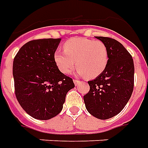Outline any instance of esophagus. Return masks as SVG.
I'll use <instances>...</instances> for the list:
<instances>
[{
	"instance_id": "esophagus-1",
	"label": "esophagus",
	"mask_w": 148,
	"mask_h": 148,
	"mask_svg": "<svg viewBox=\"0 0 148 148\" xmlns=\"http://www.w3.org/2000/svg\"><path fill=\"white\" fill-rule=\"evenodd\" d=\"M74 84H75V86H78V84H79L81 82H80V81H78V80H77V79H74Z\"/></svg>"
}]
</instances>
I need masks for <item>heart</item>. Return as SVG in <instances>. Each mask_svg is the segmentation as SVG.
Returning a JSON list of instances; mask_svg holds the SVG:
<instances>
[{"instance_id": "b5f03b06", "label": "heart", "mask_w": 148, "mask_h": 148, "mask_svg": "<svg viewBox=\"0 0 148 148\" xmlns=\"http://www.w3.org/2000/svg\"><path fill=\"white\" fill-rule=\"evenodd\" d=\"M64 51L54 53L55 62L63 74H70L77 66L78 74L94 78L99 76L108 65V48L100 40L70 39L64 44Z\"/></svg>"}]
</instances>
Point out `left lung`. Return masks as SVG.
I'll return each instance as SVG.
<instances>
[{
    "mask_svg": "<svg viewBox=\"0 0 148 148\" xmlns=\"http://www.w3.org/2000/svg\"><path fill=\"white\" fill-rule=\"evenodd\" d=\"M108 51V65L95 79L88 82L90 91L83 96L86 108L98 119L105 120L117 115L124 108L134 89L133 58L117 40L95 36Z\"/></svg>",
    "mask_w": 148,
    "mask_h": 148,
    "instance_id": "1",
    "label": "left lung"
}]
</instances>
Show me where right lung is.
I'll return each instance as SVG.
<instances>
[{
    "instance_id": "1",
    "label": "right lung",
    "mask_w": 148,
    "mask_h": 148,
    "mask_svg": "<svg viewBox=\"0 0 148 148\" xmlns=\"http://www.w3.org/2000/svg\"><path fill=\"white\" fill-rule=\"evenodd\" d=\"M61 39L29 41L19 49L13 63L16 98L25 112L38 120L59 114L73 79L61 73L54 53Z\"/></svg>"
}]
</instances>
